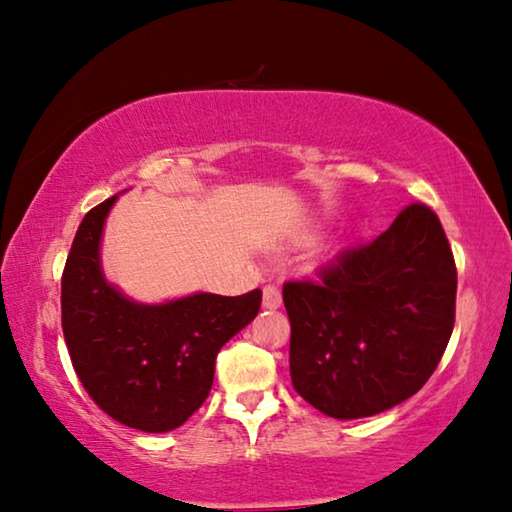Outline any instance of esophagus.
I'll return each instance as SVG.
<instances>
[{"label":"esophagus","instance_id":"1","mask_svg":"<svg viewBox=\"0 0 512 512\" xmlns=\"http://www.w3.org/2000/svg\"><path fill=\"white\" fill-rule=\"evenodd\" d=\"M262 302L266 309H277L282 305V293L280 287H275V284H266L264 291H262Z\"/></svg>","mask_w":512,"mask_h":512}]
</instances>
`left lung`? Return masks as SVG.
Listing matches in <instances>:
<instances>
[{
  "label": "left lung",
  "mask_w": 512,
  "mask_h": 512,
  "mask_svg": "<svg viewBox=\"0 0 512 512\" xmlns=\"http://www.w3.org/2000/svg\"><path fill=\"white\" fill-rule=\"evenodd\" d=\"M302 400L339 420L393 409L427 384L456 318V262L440 219L411 203L391 228L282 289Z\"/></svg>",
  "instance_id": "left-lung-1"
}]
</instances>
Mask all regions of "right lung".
<instances>
[{
	"label": "right lung",
	"mask_w": 512,
	"mask_h": 512,
	"mask_svg": "<svg viewBox=\"0 0 512 512\" xmlns=\"http://www.w3.org/2000/svg\"><path fill=\"white\" fill-rule=\"evenodd\" d=\"M117 196L83 216L60 280L69 359L85 393L126 427L162 433L187 422L214 381L216 354L257 316L262 291L137 305L101 273L99 239Z\"/></svg>",
	"instance_id": "add662e5"
}]
</instances>
